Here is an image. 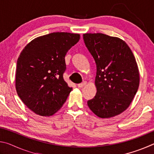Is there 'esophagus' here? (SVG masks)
<instances>
[{
	"label": "esophagus",
	"mask_w": 154,
	"mask_h": 154,
	"mask_svg": "<svg viewBox=\"0 0 154 154\" xmlns=\"http://www.w3.org/2000/svg\"><path fill=\"white\" fill-rule=\"evenodd\" d=\"M87 85V82H83L82 83H79V84H78L77 86L79 87V88H83V87L85 86V85Z\"/></svg>",
	"instance_id": "1"
}]
</instances>
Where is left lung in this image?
Wrapping results in <instances>:
<instances>
[{
	"label": "left lung",
	"instance_id": "8db88e82",
	"mask_svg": "<svg viewBox=\"0 0 154 154\" xmlns=\"http://www.w3.org/2000/svg\"><path fill=\"white\" fill-rule=\"evenodd\" d=\"M96 64V94L88 101L96 116L110 118L128 108L139 85V71L134 54L121 38L103 33L83 35Z\"/></svg>",
	"mask_w": 154,
	"mask_h": 154
}]
</instances>
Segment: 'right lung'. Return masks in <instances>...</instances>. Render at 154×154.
Segmentation results:
<instances>
[{
	"mask_svg": "<svg viewBox=\"0 0 154 154\" xmlns=\"http://www.w3.org/2000/svg\"><path fill=\"white\" fill-rule=\"evenodd\" d=\"M79 34L53 32L28 43L17 61L15 89L27 107L41 116L55 114L72 88L63 79L64 57Z\"/></svg>",
	"mask_w": 154,
	"mask_h": 154,
	"instance_id": "obj_1",
	"label": "right lung"
}]
</instances>
